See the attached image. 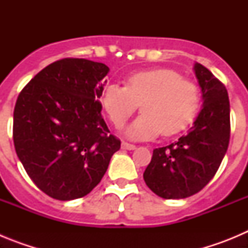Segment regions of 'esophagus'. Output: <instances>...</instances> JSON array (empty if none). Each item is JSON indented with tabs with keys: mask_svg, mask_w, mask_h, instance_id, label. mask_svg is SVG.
<instances>
[{
	"mask_svg": "<svg viewBox=\"0 0 248 248\" xmlns=\"http://www.w3.org/2000/svg\"><path fill=\"white\" fill-rule=\"evenodd\" d=\"M122 149H124V150H134L135 145H133V144L124 143V141H123V143H122Z\"/></svg>",
	"mask_w": 248,
	"mask_h": 248,
	"instance_id": "1",
	"label": "esophagus"
}]
</instances>
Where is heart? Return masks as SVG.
Listing matches in <instances>:
<instances>
[{
    "label": "heart",
    "mask_w": 248,
    "mask_h": 248,
    "mask_svg": "<svg viewBox=\"0 0 248 248\" xmlns=\"http://www.w3.org/2000/svg\"><path fill=\"white\" fill-rule=\"evenodd\" d=\"M200 100L198 85L168 68L131 74L126 85L110 83L100 97L103 109L115 126H122L140 105L141 115L124 131L133 140L153 139L160 133L176 134L196 117Z\"/></svg>",
    "instance_id": "obj_1"
}]
</instances>
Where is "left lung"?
<instances>
[{
	"label": "left lung",
	"instance_id": "obj_1",
	"mask_svg": "<svg viewBox=\"0 0 248 248\" xmlns=\"http://www.w3.org/2000/svg\"><path fill=\"white\" fill-rule=\"evenodd\" d=\"M202 108L189 133L168 146L154 149L144 180L163 199H185L215 176L230 141V100L225 85L200 63L194 64Z\"/></svg>",
	"mask_w": 248,
	"mask_h": 248
}]
</instances>
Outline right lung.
<instances>
[{"label": "right lung", "instance_id": "right-lung-1", "mask_svg": "<svg viewBox=\"0 0 248 248\" xmlns=\"http://www.w3.org/2000/svg\"><path fill=\"white\" fill-rule=\"evenodd\" d=\"M108 73L103 63L61 59L36 74L17 98V156L37 187L56 200L88 195L120 149L98 102Z\"/></svg>", "mask_w": 248, "mask_h": 248}]
</instances>
